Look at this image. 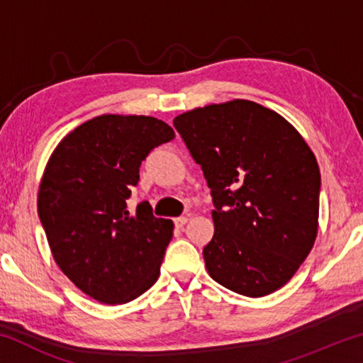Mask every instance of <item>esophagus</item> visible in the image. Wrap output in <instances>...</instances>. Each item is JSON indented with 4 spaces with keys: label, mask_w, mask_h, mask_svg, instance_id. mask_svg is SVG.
Returning a JSON list of instances; mask_svg holds the SVG:
<instances>
[{
    "label": "esophagus",
    "mask_w": 363,
    "mask_h": 363,
    "mask_svg": "<svg viewBox=\"0 0 363 363\" xmlns=\"http://www.w3.org/2000/svg\"><path fill=\"white\" fill-rule=\"evenodd\" d=\"M187 220H189V219H187L186 216H179V218L174 219V225L177 227V229H182V227L187 224Z\"/></svg>",
    "instance_id": "34e87169"
}]
</instances>
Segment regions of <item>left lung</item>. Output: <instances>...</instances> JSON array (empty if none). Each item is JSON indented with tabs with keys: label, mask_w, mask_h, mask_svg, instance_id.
Here are the masks:
<instances>
[{
	"label": "left lung",
	"mask_w": 363,
	"mask_h": 363,
	"mask_svg": "<svg viewBox=\"0 0 363 363\" xmlns=\"http://www.w3.org/2000/svg\"><path fill=\"white\" fill-rule=\"evenodd\" d=\"M173 125L211 189L208 274L243 296L279 290L317 237L315 155L284 116L245 99L194 108Z\"/></svg>",
	"instance_id": "left-lung-1"
}]
</instances>
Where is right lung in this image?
Returning a JSON list of instances; mask_svg holds the SVG:
<instances>
[{"instance_id": "1", "label": "right lung", "mask_w": 363, "mask_h": 363, "mask_svg": "<svg viewBox=\"0 0 363 363\" xmlns=\"http://www.w3.org/2000/svg\"><path fill=\"white\" fill-rule=\"evenodd\" d=\"M174 139L173 128L144 115H101L60 140L46 164L38 216L60 270L104 304H125L155 284L173 220L149 201L126 200L145 157Z\"/></svg>"}]
</instances>
